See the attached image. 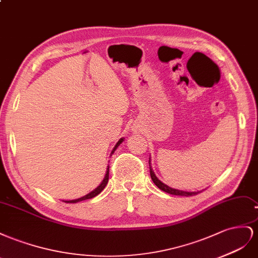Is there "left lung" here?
I'll return each mask as SVG.
<instances>
[{"mask_svg": "<svg viewBox=\"0 0 258 258\" xmlns=\"http://www.w3.org/2000/svg\"><path fill=\"white\" fill-rule=\"evenodd\" d=\"M150 158H149V167H150V176H151V179L154 182V185H156L159 189H161L162 191H164L166 194H170V195H174V196H183V197H190V196H196L198 194H200L201 191H183V190H178V189H175L172 188L170 186L165 185L164 182H162L157 176L154 174L152 167H151V163H150Z\"/></svg>", "mask_w": 258, "mask_h": 258, "instance_id": "1", "label": "left lung"}]
</instances>
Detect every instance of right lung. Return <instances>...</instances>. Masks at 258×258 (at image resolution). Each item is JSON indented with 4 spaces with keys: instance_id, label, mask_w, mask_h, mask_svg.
Segmentation results:
<instances>
[{
    "instance_id": "1",
    "label": "right lung",
    "mask_w": 258,
    "mask_h": 258,
    "mask_svg": "<svg viewBox=\"0 0 258 258\" xmlns=\"http://www.w3.org/2000/svg\"><path fill=\"white\" fill-rule=\"evenodd\" d=\"M123 142H124V138H120V139H119V142H117V143L115 144L114 148L112 149L111 153H110V156H112V154L114 153V151L116 150L117 147H119V146H120V145H121ZM108 180H109V165L107 166V171H106V175H105L104 179H102V181L100 182V185H99L97 188H95L93 191H91L90 194H87L86 196H84V197H82V198L76 199V200L63 201V202H66V203H77V202H80V201H84V200H88V199H92V198H94V197H96V196H98V195L101 192L102 190L105 189V187L107 186V183H108Z\"/></svg>"
}]
</instances>
